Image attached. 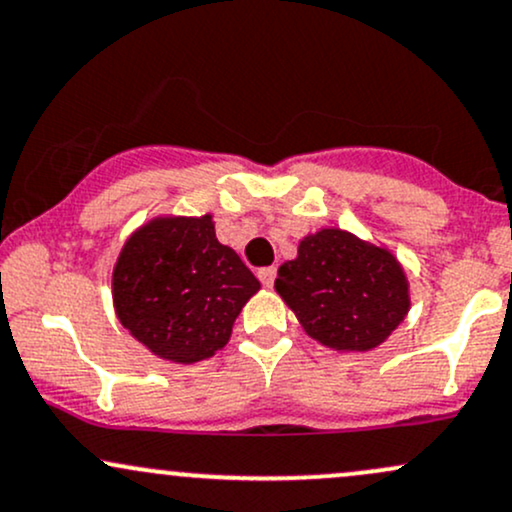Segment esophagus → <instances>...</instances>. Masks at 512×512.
Instances as JSON below:
<instances>
[{"mask_svg": "<svg viewBox=\"0 0 512 512\" xmlns=\"http://www.w3.org/2000/svg\"><path fill=\"white\" fill-rule=\"evenodd\" d=\"M257 276H260V281L264 286H274V279H276V269L274 267H264L257 272Z\"/></svg>", "mask_w": 512, "mask_h": 512, "instance_id": "1", "label": "esophagus"}]
</instances>
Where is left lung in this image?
Instances as JSON below:
<instances>
[{"mask_svg": "<svg viewBox=\"0 0 512 512\" xmlns=\"http://www.w3.org/2000/svg\"><path fill=\"white\" fill-rule=\"evenodd\" d=\"M274 289L310 337L344 351L383 344L409 310L395 257L337 228L301 240L296 260L279 267Z\"/></svg>", "mask_w": 512, "mask_h": 512, "instance_id": "8db88e82", "label": "left lung"}]
</instances>
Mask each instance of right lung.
<instances>
[{
    "label": "right lung",
    "instance_id": "right-lung-1",
    "mask_svg": "<svg viewBox=\"0 0 512 512\" xmlns=\"http://www.w3.org/2000/svg\"><path fill=\"white\" fill-rule=\"evenodd\" d=\"M260 281L216 240L211 216L156 219L120 252L113 274L122 325L156 356L195 363L214 356Z\"/></svg>",
    "mask_w": 512,
    "mask_h": 512
}]
</instances>
